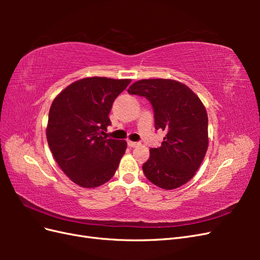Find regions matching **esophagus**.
Here are the masks:
<instances>
[{
	"label": "esophagus",
	"instance_id": "obj_1",
	"mask_svg": "<svg viewBox=\"0 0 260 260\" xmlns=\"http://www.w3.org/2000/svg\"><path fill=\"white\" fill-rule=\"evenodd\" d=\"M128 145L130 147H136V146L140 145V143L139 142H132V141H128Z\"/></svg>",
	"mask_w": 260,
	"mask_h": 260
}]
</instances>
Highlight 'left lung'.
<instances>
[{
	"label": "left lung",
	"instance_id": "left-lung-1",
	"mask_svg": "<svg viewBox=\"0 0 260 260\" xmlns=\"http://www.w3.org/2000/svg\"><path fill=\"white\" fill-rule=\"evenodd\" d=\"M129 94L146 98L153 106L155 129L166 132L161 145L149 149L143 172L165 190L185 184L200 168L208 148V117L200 98L171 79H143Z\"/></svg>",
	"mask_w": 260,
	"mask_h": 260
}]
</instances>
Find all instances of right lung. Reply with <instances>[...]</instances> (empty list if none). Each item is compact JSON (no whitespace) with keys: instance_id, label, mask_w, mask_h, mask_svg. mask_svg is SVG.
<instances>
[{"instance_id":"1","label":"right lung","mask_w":260,"mask_h":260,"mask_svg":"<svg viewBox=\"0 0 260 260\" xmlns=\"http://www.w3.org/2000/svg\"><path fill=\"white\" fill-rule=\"evenodd\" d=\"M130 79L83 78L54 99L46 139L53 157L74 183L98 187L111 180L127 142L103 137L111 125L109 112Z\"/></svg>"}]
</instances>
